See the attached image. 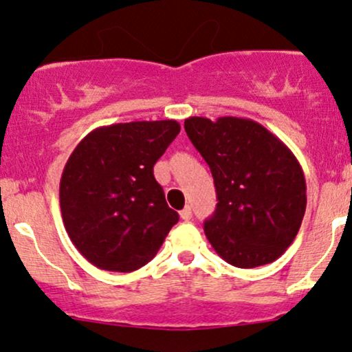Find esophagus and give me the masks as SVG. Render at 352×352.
<instances>
[{"instance_id": "34e87169", "label": "esophagus", "mask_w": 352, "mask_h": 352, "mask_svg": "<svg viewBox=\"0 0 352 352\" xmlns=\"http://www.w3.org/2000/svg\"><path fill=\"white\" fill-rule=\"evenodd\" d=\"M180 218H182V220L188 221L190 218H192V208H190V207H185L184 210H182V212H180Z\"/></svg>"}]
</instances>
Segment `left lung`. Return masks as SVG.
Segmentation results:
<instances>
[{"instance_id": "obj_1", "label": "left lung", "mask_w": 352, "mask_h": 352, "mask_svg": "<svg viewBox=\"0 0 352 352\" xmlns=\"http://www.w3.org/2000/svg\"><path fill=\"white\" fill-rule=\"evenodd\" d=\"M185 132L215 182L217 210L204 223L213 250L236 268L278 260L306 210L305 173L294 153L243 117H188Z\"/></svg>"}]
</instances>
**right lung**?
Masks as SVG:
<instances>
[{
    "mask_svg": "<svg viewBox=\"0 0 352 352\" xmlns=\"http://www.w3.org/2000/svg\"><path fill=\"white\" fill-rule=\"evenodd\" d=\"M179 132L177 120L104 125L71 153L60 175V215L89 263L131 273L159 252L179 213L165 201L153 165Z\"/></svg>",
    "mask_w": 352,
    "mask_h": 352,
    "instance_id": "add662e5",
    "label": "right lung"
}]
</instances>
